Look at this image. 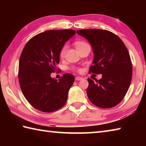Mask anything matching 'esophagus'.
I'll return each instance as SVG.
<instances>
[{
  "label": "esophagus",
  "mask_w": 146,
  "mask_h": 146,
  "mask_svg": "<svg viewBox=\"0 0 146 146\" xmlns=\"http://www.w3.org/2000/svg\"><path fill=\"white\" fill-rule=\"evenodd\" d=\"M82 78L80 77V76H76V77H75V80L76 81H78V80H82Z\"/></svg>",
  "instance_id": "obj_1"
}]
</instances>
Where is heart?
I'll use <instances>...</instances> for the list:
<instances>
[{
  "label": "heart",
  "mask_w": 146,
  "mask_h": 146,
  "mask_svg": "<svg viewBox=\"0 0 146 146\" xmlns=\"http://www.w3.org/2000/svg\"><path fill=\"white\" fill-rule=\"evenodd\" d=\"M87 43L84 42H82V41H78L76 42L75 43V46H76V49H78L79 48H81V47H82L85 45H87ZM67 49H68V46L67 45H64L62 48L61 50L60 51V56L61 57H63V56L65 55V54L66 53V51H67ZM75 70H77V68H74Z\"/></svg>",
  "instance_id": "b5f03b06"
}]
</instances>
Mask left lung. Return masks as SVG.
Instances as JSON below:
<instances>
[{
	"instance_id": "left-lung-1",
	"label": "left lung",
	"mask_w": 146,
	"mask_h": 146,
	"mask_svg": "<svg viewBox=\"0 0 146 146\" xmlns=\"http://www.w3.org/2000/svg\"><path fill=\"white\" fill-rule=\"evenodd\" d=\"M87 39L94 54L89 73L102 74V78L94 82L88 78L87 95L94 105L111 108L124 98L132 79V63L122 40L112 32L100 29L77 30Z\"/></svg>"
}]
</instances>
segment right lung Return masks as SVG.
<instances>
[{"instance_id": "obj_1", "label": "right lung", "mask_w": 146, "mask_h": 146, "mask_svg": "<svg viewBox=\"0 0 146 146\" xmlns=\"http://www.w3.org/2000/svg\"><path fill=\"white\" fill-rule=\"evenodd\" d=\"M73 29L48 30L34 36L19 60V80L24 97L40 111H55L65 104L75 76L66 73L57 81L51 77L59 64L60 51L75 35Z\"/></svg>"}]
</instances>
